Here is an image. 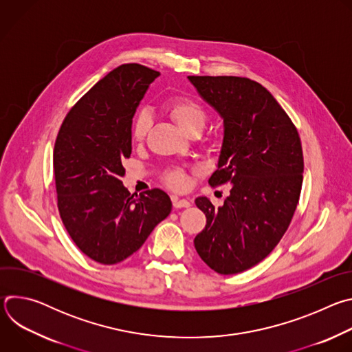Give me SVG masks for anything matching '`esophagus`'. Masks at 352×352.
Segmentation results:
<instances>
[{
    "instance_id": "1",
    "label": "esophagus",
    "mask_w": 352,
    "mask_h": 352,
    "mask_svg": "<svg viewBox=\"0 0 352 352\" xmlns=\"http://www.w3.org/2000/svg\"><path fill=\"white\" fill-rule=\"evenodd\" d=\"M171 200H173V206L175 209H182V208H189L190 206V202L188 199H179L178 196H171Z\"/></svg>"
}]
</instances>
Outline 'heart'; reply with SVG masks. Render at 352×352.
<instances>
[{
	"mask_svg": "<svg viewBox=\"0 0 352 352\" xmlns=\"http://www.w3.org/2000/svg\"><path fill=\"white\" fill-rule=\"evenodd\" d=\"M164 110L168 113L173 121L186 133H190L193 131H202L208 121L206 110L193 98H171L164 103ZM150 125H152V117H150L146 110H140L135 116L132 122V139L135 142L144 140L148 133ZM164 182L174 190H184L188 186V175L184 168H170L164 174Z\"/></svg>",
	"mask_w": 352,
	"mask_h": 352,
	"instance_id": "1",
	"label": "heart"
}]
</instances>
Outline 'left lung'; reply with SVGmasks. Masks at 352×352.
Here are the masks:
<instances>
[{
    "label": "left lung",
    "mask_w": 352,
    "mask_h": 352,
    "mask_svg": "<svg viewBox=\"0 0 352 352\" xmlns=\"http://www.w3.org/2000/svg\"><path fill=\"white\" fill-rule=\"evenodd\" d=\"M188 79L224 120L219 167L209 184H231L219 209L208 197L195 200L206 226L193 243L212 270L236 274L262 262L285 234L302 188V144L288 114L261 83L242 76Z\"/></svg>",
    "instance_id": "obj_1"
}]
</instances>
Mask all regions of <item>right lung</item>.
Listing matches in <instances>:
<instances>
[{
    "instance_id": "add662e5",
    "label": "right lung",
    "mask_w": 352,
    "mask_h": 352,
    "mask_svg": "<svg viewBox=\"0 0 352 352\" xmlns=\"http://www.w3.org/2000/svg\"><path fill=\"white\" fill-rule=\"evenodd\" d=\"M157 76L140 64L113 69L68 111L56 139L60 217L75 245L97 263L129 258L171 212L162 189L131 195L121 181L132 152V117Z\"/></svg>"
}]
</instances>
